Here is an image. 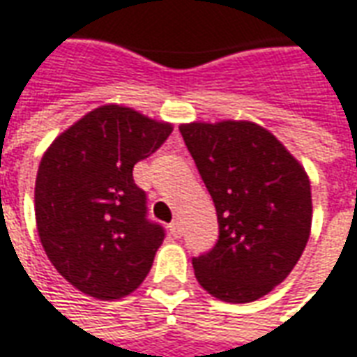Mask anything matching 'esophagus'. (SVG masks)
I'll use <instances>...</instances> for the list:
<instances>
[{"label": "esophagus", "mask_w": 357, "mask_h": 357, "mask_svg": "<svg viewBox=\"0 0 357 357\" xmlns=\"http://www.w3.org/2000/svg\"><path fill=\"white\" fill-rule=\"evenodd\" d=\"M169 231H171V234H173L174 238H181V234H183V227H181L178 221H173V223L169 225Z\"/></svg>", "instance_id": "esophagus-1"}]
</instances>
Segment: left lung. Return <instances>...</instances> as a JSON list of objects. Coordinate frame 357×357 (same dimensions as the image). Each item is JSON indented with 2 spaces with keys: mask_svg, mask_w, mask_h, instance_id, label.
Here are the masks:
<instances>
[{
  "mask_svg": "<svg viewBox=\"0 0 357 357\" xmlns=\"http://www.w3.org/2000/svg\"><path fill=\"white\" fill-rule=\"evenodd\" d=\"M178 130L219 221L217 244L192 259L196 279L223 302H254L287 279L307 244L310 178L269 130L250 121Z\"/></svg>",
  "mask_w": 357,
  "mask_h": 357,
  "instance_id": "obj_1",
  "label": "left lung"
}]
</instances>
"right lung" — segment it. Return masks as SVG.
Instances as JSON below:
<instances>
[{
	"label": "right lung",
	"mask_w": 357,
	"mask_h": 357,
	"mask_svg": "<svg viewBox=\"0 0 357 357\" xmlns=\"http://www.w3.org/2000/svg\"><path fill=\"white\" fill-rule=\"evenodd\" d=\"M173 125L123 105H102L61 132L40 161L34 188L40 242L80 292L119 300L150 273L163 227L148 219L132 169Z\"/></svg>",
	"instance_id": "obj_1"
}]
</instances>
